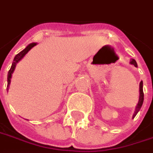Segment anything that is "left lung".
<instances>
[{
    "label": "left lung",
    "mask_w": 153,
    "mask_h": 153,
    "mask_svg": "<svg viewBox=\"0 0 153 153\" xmlns=\"http://www.w3.org/2000/svg\"><path fill=\"white\" fill-rule=\"evenodd\" d=\"M130 64L134 65V67H138V66H137L136 61H135L134 59H131V60H130ZM143 101H144V92H143V82L141 81V82L140 83V98H139V102H138V104H137L136 108H135V111H134V116H133V118L135 117V116L137 115V113H138V112L140 111V108H141V106H142L143 104Z\"/></svg>",
    "instance_id": "1"
}]
</instances>
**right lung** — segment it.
<instances>
[{
	"label": "right lung",
	"instance_id": "1",
	"mask_svg": "<svg viewBox=\"0 0 153 153\" xmlns=\"http://www.w3.org/2000/svg\"><path fill=\"white\" fill-rule=\"evenodd\" d=\"M37 43H30L25 50H23L21 52H19V54H17L15 57H14V59H13V63H12V66H11V68L10 70L8 71V74H7V89L8 91V87H9V85H10L11 82V78H12V74L13 73V71L15 69V67H16V64L23 58L25 56V54H27V52L29 51V50L31 49V48H33L35 45H36Z\"/></svg>",
	"mask_w": 153,
	"mask_h": 153
}]
</instances>
